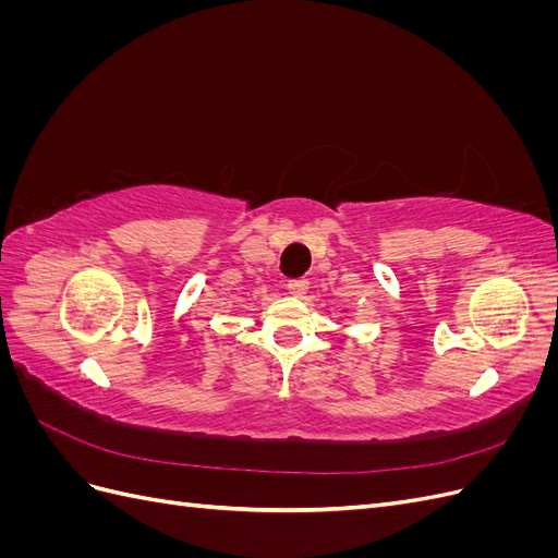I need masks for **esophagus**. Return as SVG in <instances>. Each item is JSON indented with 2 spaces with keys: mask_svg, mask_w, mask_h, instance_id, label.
<instances>
[{
  "mask_svg": "<svg viewBox=\"0 0 558 558\" xmlns=\"http://www.w3.org/2000/svg\"><path fill=\"white\" fill-rule=\"evenodd\" d=\"M286 289H289V293L293 298H305V293L310 289V281L307 279H291L289 283H286Z\"/></svg>",
  "mask_w": 558,
  "mask_h": 558,
  "instance_id": "1",
  "label": "esophagus"
}]
</instances>
